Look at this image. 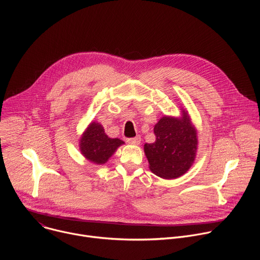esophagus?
Segmentation results:
<instances>
[{
    "mask_svg": "<svg viewBox=\"0 0 260 260\" xmlns=\"http://www.w3.org/2000/svg\"><path fill=\"white\" fill-rule=\"evenodd\" d=\"M127 142L133 145H139L141 143V137L136 136L135 138H129V139H127Z\"/></svg>",
    "mask_w": 260,
    "mask_h": 260,
    "instance_id": "esophagus-1",
    "label": "esophagus"
}]
</instances>
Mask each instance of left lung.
I'll use <instances>...</instances> for the list:
<instances>
[{
    "label": "left lung",
    "mask_w": 260,
    "mask_h": 260,
    "mask_svg": "<svg viewBox=\"0 0 260 260\" xmlns=\"http://www.w3.org/2000/svg\"><path fill=\"white\" fill-rule=\"evenodd\" d=\"M156 140L144 145L149 169L164 179H176L192 166L198 149L197 129L187 111L181 117L164 116L154 125Z\"/></svg>",
    "instance_id": "left-lung-1"
}]
</instances>
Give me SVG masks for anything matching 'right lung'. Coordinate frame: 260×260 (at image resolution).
I'll use <instances>...</instances> for the list:
<instances>
[{
	"label": "right lung",
	"instance_id": "1",
	"mask_svg": "<svg viewBox=\"0 0 260 260\" xmlns=\"http://www.w3.org/2000/svg\"><path fill=\"white\" fill-rule=\"evenodd\" d=\"M122 144L124 142L120 139L109 138L100 123L91 122L82 134L79 147L86 159L96 165H104Z\"/></svg>",
	"mask_w": 260,
	"mask_h": 260
}]
</instances>
